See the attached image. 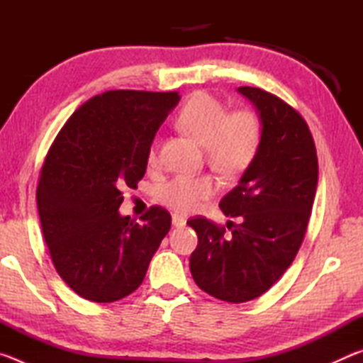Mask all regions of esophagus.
I'll list each match as a JSON object with an SVG mask.
<instances>
[{
	"instance_id": "esophagus-1",
	"label": "esophagus",
	"mask_w": 363,
	"mask_h": 363,
	"mask_svg": "<svg viewBox=\"0 0 363 363\" xmlns=\"http://www.w3.org/2000/svg\"><path fill=\"white\" fill-rule=\"evenodd\" d=\"M186 223H187L186 218L177 216V214H174V216H173V225L174 227H182V225H186Z\"/></svg>"
}]
</instances>
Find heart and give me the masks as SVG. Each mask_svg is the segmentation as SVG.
Listing matches in <instances>:
<instances>
[{"label":"heart","instance_id":"1","mask_svg":"<svg viewBox=\"0 0 363 363\" xmlns=\"http://www.w3.org/2000/svg\"><path fill=\"white\" fill-rule=\"evenodd\" d=\"M177 123L205 147L208 167L227 179L242 174L259 149L261 123L256 113L248 108L229 112L223 101L208 93L195 94L181 110ZM149 163H158L155 147ZM214 192L216 182L210 176H177L158 187L157 199L169 210L189 214Z\"/></svg>","mask_w":363,"mask_h":363}]
</instances>
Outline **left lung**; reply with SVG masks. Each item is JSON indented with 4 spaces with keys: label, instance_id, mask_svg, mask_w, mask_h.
<instances>
[{
    "label": "left lung",
    "instance_id": "8db88e82",
    "mask_svg": "<svg viewBox=\"0 0 363 363\" xmlns=\"http://www.w3.org/2000/svg\"><path fill=\"white\" fill-rule=\"evenodd\" d=\"M253 102L262 125L261 144L219 208L240 224L206 218L187 220L199 235L190 272L205 293L227 303H247L266 293L290 267L309 224L318 181L309 126L280 97L259 88L237 89Z\"/></svg>",
    "mask_w": 363,
    "mask_h": 363
}]
</instances>
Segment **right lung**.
<instances>
[{"label": "right lung", "mask_w": 363, "mask_h": 363, "mask_svg": "<svg viewBox=\"0 0 363 363\" xmlns=\"http://www.w3.org/2000/svg\"><path fill=\"white\" fill-rule=\"evenodd\" d=\"M177 93L116 89L91 97L49 149L36 189L54 267L78 296L113 303L143 284L171 216L152 206L143 224L121 216L123 189H136L158 128Z\"/></svg>", "instance_id": "1"}]
</instances>
